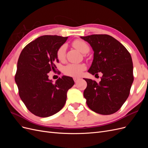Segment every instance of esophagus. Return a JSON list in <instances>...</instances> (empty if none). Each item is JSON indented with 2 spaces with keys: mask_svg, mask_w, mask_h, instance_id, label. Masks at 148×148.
I'll return each mask as SVG.
<instances>
[{
  "mask_svg": "<svg viewBox=\"0 0 148 148\" xmlns=\"http://www.w3.org/2000/svg\"><path fill=\"white\" fill-rule=\"evenodd\" d=\"M79 79V78H73V80H74V82H75V83L78 82Z\"/></svg>",
  "mask_w": 148,
  "mask_h": 148,
  "instance_id": "1",
  "label": "esophagus"
}]
</instances>
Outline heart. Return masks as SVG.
I'll use <instances>...</instances> for the list:
<instances>
[{
    "mask_svg": "<svg viewBox=\"0 0 148 148\" xmlns=\"http://www.w3.org/2000/svg\"><path fill=\"white\" fill-rule=\"evenodd\" d=\"M73 46L78 51L83 53H86L89 51L88 44L83 40L77 39L72 43ZM66 46L63 44L60 46L56 52V57L60 62L64 61L65 59ZM86 69V65L83 64H69L64 66V73L70 77H78L81 76L84 70Z\"/></svg>",
    "mask_w": 148,
    "mask_h": 148,
    "instance_id": "obj_1",
    "label": "heart"
}]
</instances>
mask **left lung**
I'll use <instances>...</instances> for the list:
<instances>
[{
    "label": "left lung",
    "mask_w": 148,
    "mask_h": 148,
    "mask_svg": "<svg viewBox=\"0 0 148 148\" xmlns=\"http://www.w3.org/2000/svg\"><path fill=\"white\" fill-rule=\"evenodd\" d=\"M81 38L89 43L94 59L88 72L102 73L97 83L84 79L87 87L83 95L89 108L101 115L117 112L130 95L134 77L130 53L117 39L107 34H92Z\"/></svg>",
    "instance_id": "1"
}]
</instances>
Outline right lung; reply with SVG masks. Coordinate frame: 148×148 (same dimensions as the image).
Returning a JSON list of instances; mask_svg holds the SVG:
<instances>
[{"instance_id": "add662e5", "label": "right lung", "mask_w": 148, "mask_h": 148, "mask_svg": "<svg viewBox=\"0 0 148 148\" xmlns=\"http://www.w3.org/2000/svg\"><path fill=\"white\" fill-rule=\"evenodd\" d=\"M67 37L45 35L36 39L22 50L15 76L19 96L29 111L40 117L56 114L64 106L73 78L64 76L55 83L49 79L59 62L56 52Z\"/></svg>"}]
</instances>
